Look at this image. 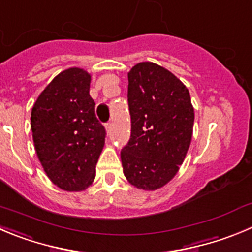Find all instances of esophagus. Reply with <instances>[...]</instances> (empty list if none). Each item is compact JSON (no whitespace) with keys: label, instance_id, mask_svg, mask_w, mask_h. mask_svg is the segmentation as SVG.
Returning <instances> with one entry per match:
<instances>
[{"label":"esophagus","instance_id":"esophagus-1","mask_svg":"<svg viewBox=\"0 0 252 252\" xmlns=\"http://www.w3.org/2000/svg\"><path fill=\"white\" fill-rule=\"evenodd\" d=\"M106 130H107V133H110L112 131V121H109L106 124Z\"/></svg>","mask_w":252,"mask_h":252}]
</instances>
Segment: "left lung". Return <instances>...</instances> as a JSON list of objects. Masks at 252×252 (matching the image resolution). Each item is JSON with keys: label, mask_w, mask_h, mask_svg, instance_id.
Returning <instances> with one entry per match:
<instances>
[{"label": "left lung", "mask_w": 252, "mask_h": 252, "mask_svg": "<svg viewBox=\"0 0 252 252\" xmlns=\"http://www.w3.org/2000/svg\"><path fill=\"white\" fill-rule=\"evenodd\" d=\"M127 101L131 136L121 150L124 174L137 188L155 190L176 176L190 145V95L171 71L143 62L128 73Z\"/></svg>", "instance_id": "8db88e82"}]
</instances>
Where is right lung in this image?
I'll list each match as a JSON object with an SVG mask.
<instances>
[{
	"mask_svg": "<svg viewBox=\"0 0 252 252\" xmlns=\"http://www.w3.org/2000/svg\"><path fill=\"white\" fill-rule=\"evenodd\" d=\"M90 80L83 69L62 71L43 90L31 115L40 163L50 181L68 191L93 183L106 137L89 94Z\"/></svg>",
	"mask_w": 252,
	"mask_h": 252,
	"instance_id": "add662e5",
	"label": "right lung"
}]
</instances>
